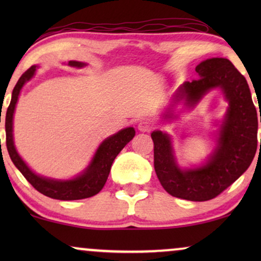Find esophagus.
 Returning a JSON list of instances; mask_svg holds the SVG:
<instances>
[{
    "label": "esophagus",
    "instance_id": "obj_1",
    "mask_svg": "<svg viewBox=\"0 0 261 261\" xmlns=\"http://www.w3.org/2000/svg\"><path fill=\"white\" fill-rule=\"evenodd\" d=\"M153 123L149 120H141L138 124V129L140 132H151Z\"/></svg>",
    "mask_w": 261,
    "mask_h": 261
}]
</instances>
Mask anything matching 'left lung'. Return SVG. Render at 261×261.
<instances>
[{
  "instance_id": "obj_1",
  "label": "left lung",
  "mask_w": 261,
  "mask_h": 261,
  "mask_svg": "<svg viewBox=\"0 0 261 261\" xmlns=\"http://www.w3.org/2000/svg\"><path fill=\"white\" fill-rule=\"evenodd\" d=\"M196 72L198 80L185 82L174 94V101L185 99L188 105H195L206 91L220 87L229 102L219 146L208 164L199 169L180 170L169 135L155 130L151 137L154 144V170L162 187L173 197L203 202L219 196L251 165L259 142V116L247 81L230 60L206 59L196 66ZM165 117H171L170 110Z\"/></svg>"
}]
</instances>
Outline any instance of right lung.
<instances>
[{"label": "right lung", "instance_id": "1", "mask_svg": "<svg viewBox=\"0 0 261 261\" xmlns=\"http://www.w3.org/2000/svg\"><path fill=\"white\" fill-rule=\"evenodd\" d=\"M69 65L82 67L84 64L80 62H69ZM37 66H31L26 72L22 73L20 80L14 88L12 94V101L6 114V144L8 149L9 156L12 159L23 177L30 181L35 190L41 192L42 195L55 199H62V201H74V199L89 198L98 194L105 187L107 179H108L110 167L114 159L119 154L124 146L134 138V128H124L113 137L106 139L99 146L97 152L92 159L90 165L84 171L83 174L71 180H52L47 178L40 177L34 172H32L20 155L17 154L15 146L13 142V114L15 110V105L19 97L20 90L23 84L30 81L35 72Z\"/></svg>", "mask_w": 261, "mask_h": 261}]
</instances>
